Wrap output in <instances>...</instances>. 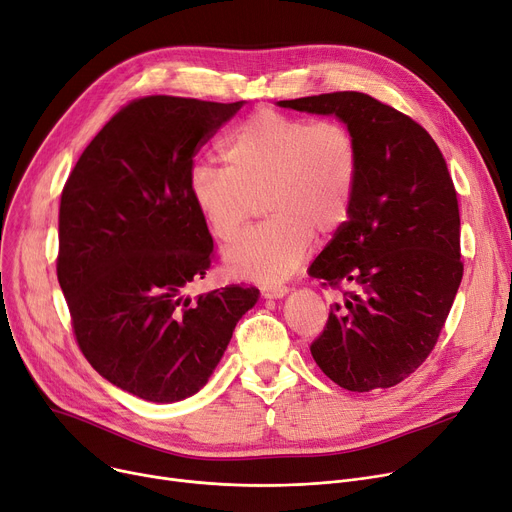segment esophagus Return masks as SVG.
Masks as SVG:
<instances>
[{"label": "esophagus", "mask_w": 512, "mask_h": 512, "mask_svg": "<svg viewBox=\"0 0 512 512\" xmlns=\"http://www.w3.org/2000/svg\"><path fill=\"white\" fill-rule=\"evenodd\" d=\"M259 290H261L263 299H282V297H286L290 288L284 284H261Z\"/></svg>", "instance_id": "1"}]
</instances>
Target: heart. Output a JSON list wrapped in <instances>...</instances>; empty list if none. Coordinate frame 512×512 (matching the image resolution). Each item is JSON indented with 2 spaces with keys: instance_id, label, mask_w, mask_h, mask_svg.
Instances as JSON below:
<instances>
[{
  "instance_id": "heart-1",
  "label": "heart",
  "mask_w": 512,
  "mask_h": 512,
  "mask_svg": "<svg viewBox=\"0 0 512 512\" xmlns=\"http://www.w3.org/2000/svg\"><path fill=\"white\" fill-rule=\"evenodd\" d=\"M225 166L199 161L188 193L207 230L232 240L263 201L270 215L226 251L228 270L276 282L297 270L313 236L328 238L351 213L359 178V143L340 120L311 122L261 110L224 141Z\"/></svg>"
}]
</instances>
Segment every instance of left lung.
<instances>
[{
  "mask_svg": "<svg viewBox=\"0 0 512 512\" xmlns=\"http://www.w3.org/2000/svg\"><path fill=\"white\" fill-rule=\"evenodd\" d=\"M280 107L334 114L355 132L359 178L346 222L309 267L340 288L311 355L351 392L400 384L434 351L463 280L459 201L436 141L415 120L357 91Z\"/></svg>",
  "mask_w": 512,
  "mask_h": 512,
  "instance_id": "1",
  "label": "left lung"
}]
</instances>
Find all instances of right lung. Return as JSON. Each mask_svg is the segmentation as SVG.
I'll use <instances>...</instances> for the list:
<instances>
[{
    "label": "right lung",
    "mask_w": 512,
    "mask_h": 512,
    "mask_svg": "<svg viewBox=\"0 0 512 512\" xmlns=\"http://www.w3.org/2000/svg\"><path fill=\"white\" fill-rule=\"evenodd\" d=\"M245 101L134 99L78 157L60 201L58 280L80 351L151 402L199 392L259 299L230 284L184 297L213 259L188 193L193 157Z\"/></svg>",
    "instance_id": "add662e5"
}]
</instances>
